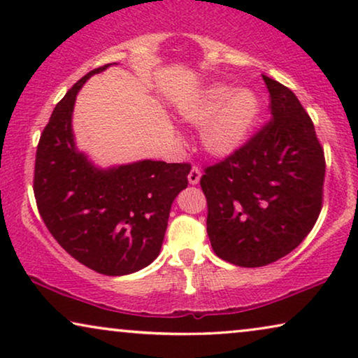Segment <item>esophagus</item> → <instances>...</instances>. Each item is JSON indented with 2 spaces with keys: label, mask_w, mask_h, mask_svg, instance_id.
<instances>
[{
  "label": "esophagus",
  "mask_w": 358,
  "mask_h": 358,
  "mask_svg": "<svg viewBox=\"0 0 358 358\" xmlns=\"http://www.w3.org/2000/svg\"><path fill=\"white\" fill-rule=\"evenodd\" d=\"M189 182L192 184V185H195V184H199V180H200V178H202V173H200V169L197 168V166H192V169H190V173H189Z\"/></svg>",
  "instance_id": "esophagus-1"
}]
</instances>
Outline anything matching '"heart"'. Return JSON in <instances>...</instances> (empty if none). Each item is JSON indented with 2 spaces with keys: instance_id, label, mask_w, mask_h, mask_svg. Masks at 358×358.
Wrapping results in <instances>:
<instances>
[{
  "instance_id": "b5f03b06",
  "label": "heart",
  "mask_w": 358,
  "mask_h": 358,
  "mask_svg": "<svg viewBox=\"0 0 358 358\" xmlns=\"http://www.w3.org/2000/svg\"><path fill=\"white\" fill-rule=\"evenodd\" d=\"M261 112V101L251 90L212 85L180 107L189 124L203 127L202 143L213 156L233 155L246 143Z\"/></svg>"
}]
</instances>
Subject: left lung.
<instances>
[{
	"instance_id": "left-lung-1",
	"label": "left lung",
	"mask_w": 358,
	"mask_h": 358,
	"mask_svg": "<svg viewBox=\"0 0 358 358\" xmlns=\"http://www.w3.org/2000/svg\"><path fill=\"white\" fill-rule=\"evenodd\" d=\"M262 80L271 119L200 178L213 251L239 267H262L292 252L322 207L326 161L315 125L287 86Z\"/></svg>"
}]
</instances>
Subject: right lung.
Segmentation results:
<instances>
[{
  "mask_svg": "<svg viewBox=\"0 0 358 358\" xmlns=\"http://www.w3.org/2000/svg\"><path fill=\"white\" fill-rule=\"evenodd\" d=\"M109 65L83 76L53 109L37 145L34 195L48 231L71 257L104 275H127L158 257L190 164L143 159L101 169L76 150V94Z\"/></svg>",
  "mask_w": 358,
  "mask_h": 358,
  "instance_id": "1",
  "label": "right lung"
}]
</instances>
